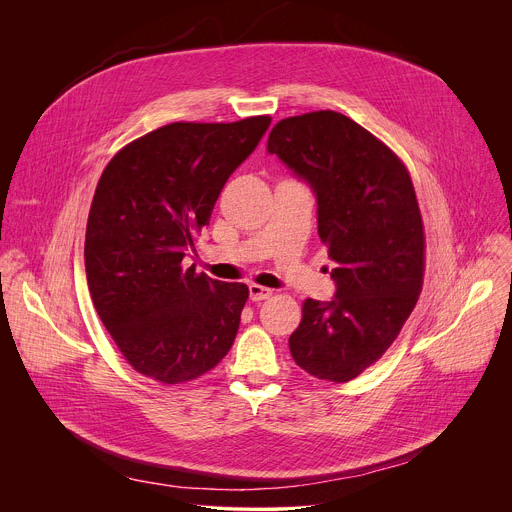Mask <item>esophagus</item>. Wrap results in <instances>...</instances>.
Segmentation results:
<instances>
[{
  "instance_id": "esophagus-1",
  "label": "esophagus",
  "mask_w": 512,
  "mask_h": 512,
  "mask_svg": "<svg viewBox=\"0 0 512 512\" xmlns=\"http://www.w3.org/2000/svg\"><path fill=\"white\" fill-rule=\"evenodd\" d=\"M249 296L253 302H263L267 298L273 296V291L269 287H263V285H257V283H251L249 285Z\"/></svg>"
}]
</instances>
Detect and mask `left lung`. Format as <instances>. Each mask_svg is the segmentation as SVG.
Segmentation results:
<instances>
[{
	"label": "left lung",
	"instance_id": "8db88e82",
	"mask_svg": "<svg viewBox=\"0 0 512 512\" xmlns=\"http://www.w3.org/2000/svg\"><path fill=\"white\" fill-rule=\"evenodd\" d=\"M267 152L310 184L318 235L334 261L336 294L306 300L289 336L296 364L346 383L399 336L423 285V223L403 162L371 131L336 111L281 119Z\"/></svg>",
	"mask_w": 512,
	"mask_h": 512
}]
</instances>
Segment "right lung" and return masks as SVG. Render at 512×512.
<instances>
[{"instance_id":"obj_1","label":"right lung","mask_w":512,"mask_h":512,"mask_svg":"<svg viewBox=\"0 0 512 512\" xmlns=\"http://www.w3.org/2000/svg\"><path fill=\"white\" fill-rule=\"evenodd\" d=\"M269 123V115L170 123L125 145L103 170L87 223V283L137 373L186 383L231 350L249 287L184 269L182 259Z\"/></svg>"}]
</instances>
